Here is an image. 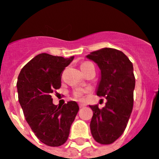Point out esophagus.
<instances>
[{"label": "esophagus", "mask_w": 159, "mask_h": 159, "mask_svg": "<svg viewBox=\"0 0 159 159\" xmlns=\"http://www.w3.org/2000/svg\"><path fill=\"white\" fill-rule=\"evenodd\" d=\"M84 106H85V104H84V103H79V107H80V108L84 107Z\"/></svg>", "instance_id": "obj_1"}]
</instances>
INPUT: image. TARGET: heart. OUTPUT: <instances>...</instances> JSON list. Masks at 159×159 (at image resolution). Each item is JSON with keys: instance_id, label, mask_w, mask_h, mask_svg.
Wrapping results in <instances>:
<instances>
[{"instance_id": "b5f03b06", "label": "heart", "mask_w": 159, "mask_h": 159, "mask_svg": "<svg viewBox=\"0 0 159 159\" xmlns=\"http://www.w3.org/2000/svg\"><path fill=\"white\" fill-rule=\"evenodd\" d=\"M91 64L90 63H89V62H84V63H82L81 64V68H84L85 67V66H87L88 65ZM88 92V90L86 89H76L74 91V93H73V94H74V96H75V98H77V99H82L83 96H84V94L85 93H87Z\"/></svg>"}]
</instances>
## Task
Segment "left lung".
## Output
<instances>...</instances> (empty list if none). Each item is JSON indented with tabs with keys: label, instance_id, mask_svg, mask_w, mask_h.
<instances>
[{
	"label": "left lung",
	"instance_id": "left-lung-1",
	"mask_svg": "<svg viewBox=\"0 0 159 159\" xmlns=\"http://www.w3.org/2000/svg\"><path fill=\"white\" fill-rule=\"evenodd\" d=\"M86 57L101 70L96 94L107 100L102 109L89 106L93 111L90 129L96 142L111 144L124 133L133 111L136 82L133 63L122 52L111 48L93 52Z\"/></svg>",
	"mask_w": 159,
	"mask_h": 159
}]
</instances>
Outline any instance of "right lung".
I'll use <instances>...</instances> for the list:
<instances>
[{
    "mask_svg": "<svg viewBox=\"0 0 159 159\" xmlns=\"http://www.w3.org/2000/svg\"><path fill=\"white\" fill-rule=\"evenodd\" d=\"M73 59L41 53L28 62L18 77V97L26 121L40 141L50 147L67 140L79 110L75 101L54 105L51 96L61 86L62 73Z\"/></svg>",
    "mask_w": 159,
    "mask_h": 159,
    "instance_id": "right-lung-1",
    "label": "right lung"
}]
</instances>
